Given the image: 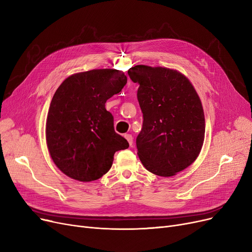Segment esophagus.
<instances>
[{"mask_svg":"<svg viewBox=\"0 0 252 252\" xmlns=\"http://www.w3.org/2000/svg\"><path fill=\"white\" fill-rule=\"evenodd\" d=\"M125 138L127 140V142H128V144H129V146H133V144H134V138H133V136H131L130 134H126V135H125Z\"/></svg>","mask_w":252,"mask_h":252,"instance_id":"esophagus-1","label":"esophagus"}]
</instances>
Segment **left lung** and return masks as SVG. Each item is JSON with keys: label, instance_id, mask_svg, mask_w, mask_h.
Listing matches in <instances>:
<instances>
[{"label": "left lung", "instance_id": "obj_1", "mask_svg": "<svg viewBox=\"0 0 252 252\" xmlns=\"http://www.w3.org/2000/svg\"><path fill=\"white\" fill-rule=\"evenodd\" d=\"M128 75L140 85L143 126L136 140L140 160L154 175L174 176L192 164L202 148L201 101L189 79L177 70L137 65Z\"/></svg>", "mask_w": 252, "mask_h": 252}]
</instances>
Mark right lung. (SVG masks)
<instances>
[{"label":"right lung","instance_id":"right-lung-1","mask_svg":"<svg viewBox=\"0 0 252 252\" xmlns=\"http://www.w3.org/2000/svg\"><path fill=\"white\" fill-rule=\"evenodd\" d=\"M126 82L116 69H93L67 77L55 92L46 139L53 161L66 176L81 182L98 180L110 169L114 153L128 148L105 108Z\"/></svg>","mask_w":252,"mask_h":252}]
</instances>
